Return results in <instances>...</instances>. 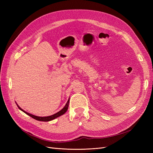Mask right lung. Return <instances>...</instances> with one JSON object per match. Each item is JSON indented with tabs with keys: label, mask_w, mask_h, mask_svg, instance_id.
<instances>
[{
	"label": "right lung",
	"mask_w": 153,
	"mask_h": 153,
	"mask_svg": "<svg viewBox=\"0 0 153 153\" xmlns=\"http://www.w3.org/2000/svg\"><path fill=\"white\" fill-rule=\"evenodd\" d=\"M69 102V99L68 100V102H67V103L66 104L65 106H64V107L61 110H60L59 112H58L56 113V114H53V115H50V116H47V117H38V116H36V115H32V114H29L28 112H25V111H24L23 109H22L19 106H18L17 104H16V105H17V106H18V107L19 108V109H20L22 111H23V112H24V113H25L26 114L29 115L30 117H32V118L36 119V120H38V121H45V122H46V121H52V120H53V119H55V118H57V117H59V116H61V115H63L64 114H65V113L66 112V111L68 110V108Z\"/></svg>",
	"instance_id": "add662e5"
}]
</instances>
